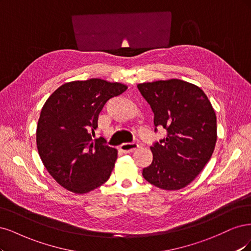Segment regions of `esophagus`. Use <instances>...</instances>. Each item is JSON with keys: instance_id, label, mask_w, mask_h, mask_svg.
Returning <instances> with one entry per match:
<instances>
[{"instance_id": "1", "label": "esophagus", "mask_w": 251, "mask_h": 251, "mask_svg": "<svg viewBox=\"0 0 251 251\" xmlns=\"http://www.w3.org/2000/svg\"><path fill=\"white\" fill-rule=\"evenodd\" d=\"M139 148V145L134 143H128V144H122L120 146V151L123 153H131Z\"/></svg>"}]
</instances>
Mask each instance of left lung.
<instances>
[{
    "label": "left lung",
    "instance_id": "obj_1",
    "mask_svg": "<svg viewBox=\"0 0 251 251\" xmlns=\"http://www.w3.org/2000/svg\"><path fill=\"white\" fill-rule=\"evenodd\" d=\"M154 114L155 127L167 136L151 147L153 160L143 169L149 183L167 191L187 187L203 170L215 150L217 118L201 88L180 79L137 84Z\"/></svg>",
    "mask_w": 251,
    "mask_h": 251
}]
</instances>
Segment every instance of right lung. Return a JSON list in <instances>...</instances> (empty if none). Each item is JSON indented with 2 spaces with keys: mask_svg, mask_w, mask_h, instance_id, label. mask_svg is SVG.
Instances as JSON below:
<instances>
[{
  "mask_svg": "<svg viewBox=\"0 0 251 251\" xmlns=\"http://www.w3.org/2000/svg\"><path fill=\"white\" fill-rule=\"evenodd\" d=\"M127 85L92 78L62 84L40 111L36 146L47 171L62 188L86 194L106 182L118 151L94 141L98 117L108 100L123 94Z\"/></svg>",
  "mask_w": 251,
  "mask_h": 251,
  "instance_id": "add662e5",
  "label": "right lung"
}]
</instances>
